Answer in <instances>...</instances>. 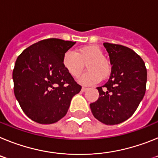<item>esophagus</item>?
<instances>
[{"mask_svg":"<svg viewBox=\"0 0 158 158\" xmlns=\"http://www.w3.org/2000/svg\"><path fill=\"white\" fill-rule=\"evenodd\" d=\"M87 88H85V87H82V89H81V91L82 92H85L86 90H87Z\"/></svg>","mask_w":158,"mask_h":158,"instance_id":"obj_1","label":"esophagus"}]
</instances>
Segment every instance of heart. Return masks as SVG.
<instances>
[{"mask_svg": "<svg viewBox=\"0 0 158 158\" xmlns=\"http://www.w3.org/2000/svg\"><path fill=\"white\" fill-rule=\"evenodd\" d=\"M62 64L65 70L74 78L81 74L86 64L88 70L79 80L84 85H94L101 78H107L111 71V64L104 57L103 51L96 45L80 47L75 53L67 51L62 58Z\"/></svg>", "mask_w": 158, "mask_h": 158, "instance_id": "b5f03b06", "label": "heart"}]
</instances>
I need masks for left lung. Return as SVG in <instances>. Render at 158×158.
<instances>
[{"mask_svg": "<svg viewBox=\"0 0 158 158\" xmlns=\"http://www.w3.org/2000/svg\"><path fill=\"white\" fill-rule=\"evenodd\" d=\"M109 54V80L97 87L99 98L90 104L96 119L106 125L121 123L136 111L146 93L147 71L143 60L133 50L118 44L104 43Z\"/></svg>", "mask_w": 158, "mask_h": 158, "instance_id": "1", "label": "left lung"}]
</instances>
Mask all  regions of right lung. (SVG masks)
Listing matches in <instances>:
<instances>
[{
    "label": "right lung",
    "mask_w": 158,
    "mask_h": 158,
    "mask_svg": "<svg viewBox=\"0 0 158 158\" xmlns=\"http://www.w3.org/2000/svg\"><path fill=\"white\" fill-rule=\"evenodd\" d=\"M75 43L54 38L41 40L16 59L12 72L14 94L31 120L41 124L58 122L81 91V86L62 64L64 54Z\"/></svg>",
    "instance_id": "obj_1"
}]
</instances>
